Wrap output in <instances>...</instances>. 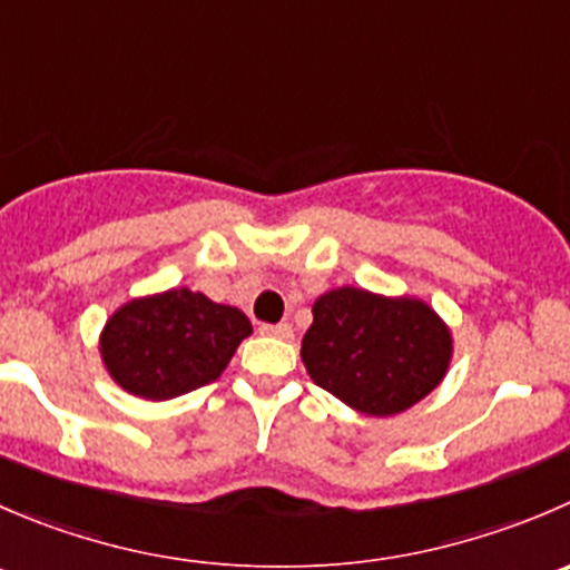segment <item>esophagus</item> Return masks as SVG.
<instances>
[{
    "mask_svg": "<svg viewBox=\"0 0 570 570\" xmlns=\"http://www.w3.org/2000/svg\"><path fill=\"white\" fill-rule=\"evenodd\" d=\"M258 331H262V334H267V336H278V340H292V325L289 323H278V325L264 323Z\"/></svg>",
    "mask_w": 570,
    "mask_h": 570,
    "instance_id": "esophagus-1",
    "label": "esophagus"
}]
</instances>
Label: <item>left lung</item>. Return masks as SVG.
Returning a JSON list of instances; mask_svg holds the SVG:
<instances>
[{
    "mask_svg": "<svg viewBox=\"0 0 570 570\" xmlns=\"http://www.w3.org/2000/svg\"><path fill=\"white\" fill-rule=\"evenodd\" d=\"M301 345L317 386L351 409L390 417L414 406L449 370L451 331L417 297H384L356 286L320 295Z\"/></svg>",
    "mask_w": 570,
    "mask_h": 570,
    "instance_id": "left-lung-1",
    "label": "left lung"
}]
</instances>
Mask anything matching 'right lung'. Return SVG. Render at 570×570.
<instances>
[{
	"label": "right lung",
	"instance_id": "add662e5",
	"mask_svg": "<svg viewBox=\"0 0 570 570\" xmlns=\"http://www.w3.org/2000/svg\"><path fill=\"white\" fill-rule=\"evenodd\" d=\"M250 331L239 308L180 286L116 308L99 336V353L121 390L167 401L217 381Z\"/></svg>",
	"mask_w": 570,
	"mask_h": 570
}]
</instances>
